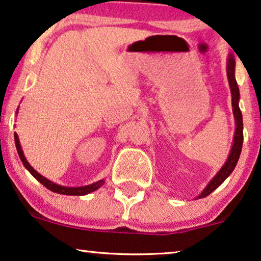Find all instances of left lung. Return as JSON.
Instances as JSON below:
<instances>
[{"instance_id":"left-lung-1","label":"left lung","mask_w":261,"mask_h":261,"mask_svg":"<svg viewBox=\"0 0 261 261\" xmlns=\"http://www.w3.org/2000/svg\"><path fill=\"white\" fill-rule=\"evenodd\" d=\"M235 59L233 56H229L228 58V65H227V74H228V82H229V87L231 91V105H233V113L235 117V123H237V129H235V137H234V144L231 147V152L226 164L222 166V169L219 171V173L213 178V180L208 184V187L204 189V191L198 196V198H203L209 196L212 192L220 187L221 184L226 180V178L233 172L234 167L237 166L238 160L240 158L241 149H242V142H244V123H242V114L241 110L239 108V98H240V92H239V87L235 80Z\"/></svg>"}]
</instances>
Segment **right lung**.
Instances as JSON below:
<instances>
[{"instance_id":"add662e5","label":"right lung","mask_w":261,"mask_h":261,"mask_svg":"<svg viewBox=\"0 0 261 261\" xmlns=\"http://www.w3.org/2000/svg\"><path fill=\"white\" fill-rule=\"evenodd\" d=\"M14 139H15V145H16V149H17V153H19V156L21 159V162L24 165V167L30 171V172L33 174L34 178H37V179L40 181V183L44 185L48 189V190H51L53 192H57V194H62V195H73V196H82V195H87L89 192H92L95 190H97L99 187H102L103 183H105V180H98L96 181V183L91 184V185H87V187H81V188H66V187H62V185H58V184H55L52 183L51 180L46 179L45 177H42L41 174H39L37 171H35L33 167H32L28 162L24 158L23 155V152L22 149H21V146H20V141H19V138H17V134L15 133L14 134Z\"/></svg>"}]
</instances>
